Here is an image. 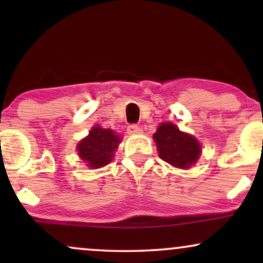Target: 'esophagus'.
<instances>
[{
	"label": "esophagus",
	"instance_id": "obj_1",
	"mask_svg": "<svg viewBox=\"0 0 263 263\" xmlns=\"http://www.w3.org/2000/svg\"><path fill=\"white\" fill-rule=\"evenodd\" d=\"M127 132L129 135H141L142 134V128L137 125H129L127 127Z\"/></svg>",
	"mask_w": 263,
	"mask_h": 263
}]
</instances>
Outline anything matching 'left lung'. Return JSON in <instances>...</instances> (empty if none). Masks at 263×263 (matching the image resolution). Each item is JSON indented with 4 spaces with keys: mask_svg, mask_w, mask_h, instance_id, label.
Wrapping results in <instances>:
<instances>
[{
    "mask_svg": "<svg viewBox=\"0 0 263 263\" xmlns=\"http://www.w3.org/2000/svg\"><path fill=\"white\" fill-rule=\"evenodd\" d=\"M153 138L159 157L177 168H189L200 156V144L197 138L180 132L173 123H162Z\"/></svg>",
    "mask_w": 263,
    "mask_h": 263,
    "instance_id": "1",
    "label": "left lung"
}]
</instances>
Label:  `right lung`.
I'll list each match as a JSON object with an SVG mask.
<instances>
[{
  "instance_id": "1",
  "label": "right lung",
  "mask_w": 263,
  "mask_h": 263,
  "mask_svg": "<svg viewBox=\"0 0 263 263\" xmlns=\"http://www.w3.org/2000/svg\"><path fill=\"white\" fill-rule=\"evenodd\" d=\"M120 142L121 138L112 129L95 126L89 136L78 144V152L80 158L87 163L86 165L96 170L112 161L114 151L117 148Z\"/></svg>"
}]
</instances>
